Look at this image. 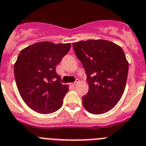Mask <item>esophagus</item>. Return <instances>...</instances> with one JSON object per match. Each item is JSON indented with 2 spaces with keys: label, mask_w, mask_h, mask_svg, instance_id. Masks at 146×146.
I'll return each instance as SVG.
<instances>
[{
  "label": "esophagus",
  "mask_w": 146,
  "mask_h": 146,
  "mask_svg": "<svg viewBox=\"0 0 146 146\" xmlns=\"http://www.w3.org/2000/svg\"><path fill=\"white\" fill-rule=\"evenodd\" d=\"M77 82H78V80H76V82H74V83H72V84H70V85H71L72 87H75V86L76 85Z\"/></svg>",
  "instance_id": "34e87169"
}]
</instances>
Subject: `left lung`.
Returning <instances> with one entry per match:
<instances>
[{
    "label": "left lung",
    "instance_id": "obj_1",
    "mask_svg": "<svg viewBox=\"0 0 146 146\" xmlns=\"http://www.w3.org/2000/svg\"><path fill=\"white\" fill-rule=\"evenodd\" d=\"M73 47L89 84L87 94L82 97L84 107L94 115L106 113L118 103L126 87L129 62L123 50L103 40L80 41Z\"/></svg>",
    "mask_w": 146,
    "mask_h": 146
}]
</instances>
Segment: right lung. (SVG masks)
I'll return each instance as SVG.
<instances>
[{"label": "right lung", "instance_id": "right-lung-1", "mask_svg": "<svg viewBox=\"0 0 146 146\" xmlns=\"http://www.w3.org/2000/svg\"><path fill=\"white\" fill-rule=\"evenodd\" d=\"M70 46V43L41 42L20 51L14 68L15 82L24 102L34 111L52 113L62 105L68 86L61 84L56 66Z\"/></svg>", "mask_w": 146, "mask_h": 146}]
</instances>
